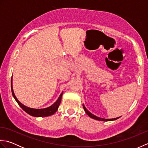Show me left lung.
<instances>
[{
  "label": "left lung",
  "mask_w": 148,
  "mask_h": 148,
  "mask_svg": "<svg viewBox=\"0 0 148 148\" xmlns=\"http://www.w3.org/2000/svg\"><path fill=\"white\" fill-rule=\"evenodd\" d=\"M83 109L84 110V111L86 112V114L88 115L90 118H92L94 119H96V120H99V121H113V120H116V119H118L119 117L118 118H112V119H104V118H99V117H97V116H95L94 114H92V113L90 112L88 110L86 109V108H85V106H84V104H83ZM121 117V116H120Z\"/></svg>",
  "instance_id": "1"
}]
</instances>
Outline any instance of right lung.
<instances>
[{
    "mask_svg": "<svg viewBox=\"0 0 148 148\" xmlns=\"http://www.w3.org/2000/svg\"><path fill=\"white\" fill-rule=\"evenodd\" d=\"M11 92H12V96H13L14 99L16 100V101L17 102L18 105L21 107V109H23V111H25L27 113H28L29 114L32 116H35V117H45V116H49L55 114V113L57 111V110L58 109L60 103L61 102L62 96L63 95V92H62L61 93V95L58 97V100H56V102L55 103H53L52 106L48 107V108H45V109H32V108H28V107L22 104V103L17 99L16 97L13 92V90H12V78H11Z\"/></svg>",
    "mask_w": 148,
    "mask_h": 148,
    "instance_id": "obj_1",
    "label": "right lung"
}]
</instances>
